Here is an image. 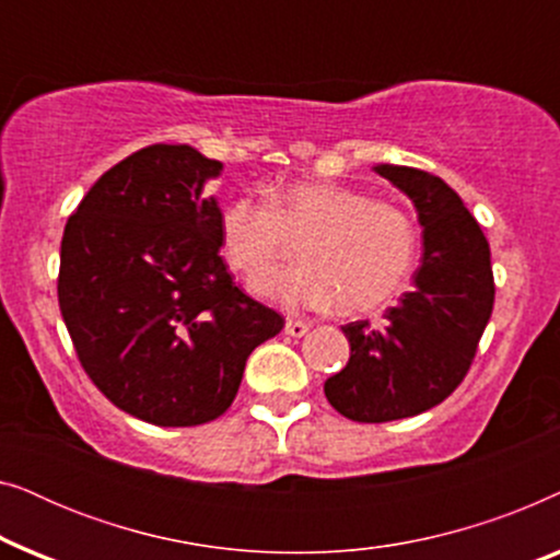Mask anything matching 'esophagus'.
<instances>
[{
  "instance_id": "1",
  "label": "esophagus",
  "mask_w": 560,
  "mask_h": 560,
  "mask_svg": "<svg viewBox=\"0 0 560 560\" xmlns=\"http://www.w3.org/2000/svg\"><path fill=\"white\" fill-rule=\"evenodd\" d=\"M308 324H305V320H298V318H288V324H285V334L288 336H293V339H301V336H305L308 334Z\"/></svg>"
}]
</instances>
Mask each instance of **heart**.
Instances as JSON below:
<instances>
[{"label": "heart", "instance_id": "obj_1", "mask_svg": "<svg viewBox=\"0 0 560 560\" xmlns=\"http://www.w3.org/2000/svg\"><path fill=\"white\" fill-rule=\"evenodd\" d=\"M226 262L247 280L261 278L304 240V262L255 282L262 295L290 305L370 313L410 278L418 257V224L402 206L328 180L290 183L267 198L234 196L221 211Z\"/></svg>", "mask_w": 560, "mask_h": 560}]
</instances>
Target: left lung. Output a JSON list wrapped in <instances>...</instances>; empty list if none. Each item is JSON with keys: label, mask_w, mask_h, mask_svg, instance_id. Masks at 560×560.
<instances>
[{"label": "left lung", "mask_w": 560, "mask_h": 560, "mask_svg": "<svg viewBox=\"0 0 560 560\" xmlns=\"http://www.w3.org/2000/svg\"><path fill=\"white\" fill-rule=\"evenodd\" d=\"M416 203L423 265L380 326H341L351 357L326 380V400L357 423L412 418L462 385L494 305L489 242L454 188L418 167L377 165Z\"/></svg>", "instance_id": "8db88e82"}]
</instances>
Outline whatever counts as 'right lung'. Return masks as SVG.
<instances>
[{"mask_svg":"<svg viewBox=\"0 0 560 560\" xmlns=\"http://www.w3.org/2000/svg\"><path fill=\"white\" fill-rule=\"evenodd\" d=\"M219 160L150 144L109 167L60 242L58 305L89 380L119 410L188 428L224 416L244 364L285 318L221 259Z\"/></svg>","mask_w":560,"mask_h":560,"instance_id":"obj_1","label":"right lung"}]
</instances>
